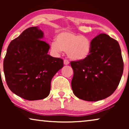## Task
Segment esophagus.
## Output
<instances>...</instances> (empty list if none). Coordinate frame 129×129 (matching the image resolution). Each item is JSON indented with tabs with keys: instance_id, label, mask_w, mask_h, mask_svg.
Returning <instances> with one entry per match:
<instances>
[{
	"instance_id": "1",
	"label": "esophagus",
	"mask_w": 129,
	"mask_h": 129,
	"mask_svg": "<svg viewBox=\"0 0 129 129\" xmlns=\"http://www.w3.org/2000/svg\"><path fill=\"white\" fill-rule=\"evenodd\" d=\"M63 62H64V64H65V65H68L69 64V61L68 59H64Z\"/></svg>"
}]
</instances>
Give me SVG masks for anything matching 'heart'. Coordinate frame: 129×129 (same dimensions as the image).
I'll return each instance as SVG.
<instances>
[{
	"label": "heart",
	"mask_w": 129,
	"mask_h": 129,
	"mask_svg": "<svg viewBox=\"0 0 129 129\" xmlns=\"http://www.w3.org/2000/svg\"><path fill=\"white\" fill-rule=\"evenodd\" d=\"M54 52H67L69 57L74 60H83L91 52V42L87 37L72 32H62L56 36V42L51 44Z\"/></svg>",
	"instance_id": "b5f03b06"
}]
</instances>
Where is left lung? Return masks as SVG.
Instances as JSON below:
<instances>
[{"label": "left lung", "mask_w": 129, "mask_h": 129, "mask_svg": "<svg viewBox=\"0 0 129 129\" xmlns=\"http://www.w3.org/2000/svg\"><path fill=\"white\" fill-rule=\"evenodd\" d=\"M72 89L80 99L98 101L112 95L119 86L124 63L117 40L106 34L91 41V52L83 60L72 61Z\"/></svg>", "instance_id": "obj_1"}]
</instances>
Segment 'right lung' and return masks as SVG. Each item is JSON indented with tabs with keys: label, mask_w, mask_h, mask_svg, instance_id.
Instances as JSON below:
<instances>
[{
	"label": "right lung",
	"mask_w": 129,
	"mask_h": 129,
	"mask_svg": "<svg viewBox=\"0 0 129 129\" xmlns=\"http://www.w3.org/2000/svg\"><path fill=\"white\" fill-rule=\"evenodd\" d=\"M43 32L31 27L12 40L3 61L9 88L24 99H45L50 91L51 80L63 67V60L47 54L50 46L43 41Z\"/></svg>",
	"instance_id": "obj_1"
}]
</instances>
